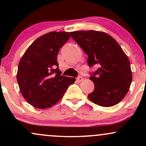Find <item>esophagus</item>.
I'll list each match as a JSON object with an SVG mask.
<instances>
[{
	"instance_id": "34e87169",
	"label": "esophagus",
	"mask_w": 146,
	"mask_h": 146,
	"mask_svg": "<svg viewBox=\"0 0 146 146\" xmlns=\"http://www.w3.org/2000/svg\"><path fill=\"white\" fill-rule=\"evenodd\" d=\"M82 80H83V78H82V77H81V76H79L76 78V81L78 82V83H80L82 81Z\"/></svg>"
}]
</instances>
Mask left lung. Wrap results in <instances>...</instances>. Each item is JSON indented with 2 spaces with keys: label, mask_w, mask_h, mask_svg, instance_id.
<instances>
[{
  "label": "left lung",
  "mask_w": 146,
  "mask_h": 146,
  "mask_svg": "<svg viewBox=\"0 0 146 146\" xmlns=\"http://www.w3.org/2000/svg\"><path fill=\"white\" fill-rule=\"evenodd\" d=\"M70 34L88 55V66H99L90 73L89 79L95 88L88 99L104 107L119 103L128 92L132 80L130 61L120 45L102 31H77Z\"/></svg>",
  "instance_id": "8db88e82"
}]
</instances>
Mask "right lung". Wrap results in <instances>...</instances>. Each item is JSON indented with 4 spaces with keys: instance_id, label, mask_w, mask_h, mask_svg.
Returning a JSON list of instances; mask_svg holds the SVG:
<instances>
[{
    "instance_id": "right-lung-1",
    "label": "right lung",
    "mask_w": 146,
    "mask_h": 146,
    "mask_svg": "<svg viewBox=\"0 0 146 146\" xmlns=\"http://www.w3.org/2000/svg\"><path fill=\"white\" fill-rule=\"evenodd\" d=\"M68 32L51 31L36 39L20 60L17 82L23 98L40 109L51 107L63 97L75 78L61 75L57 57L68 40Z\"/></svg>"
}]
</instances>
